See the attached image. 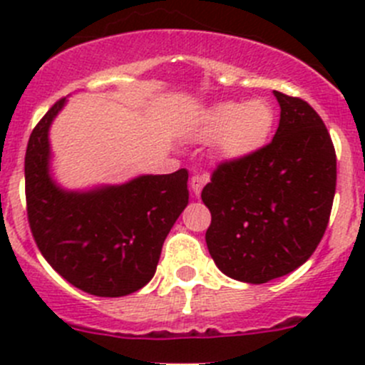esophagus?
<instances>
[{
  "mask_svg": "<svg viewBox=\"0 0 365 365\" xmlns=\"http://www.w3.org/2000/svg\"><path fill=\"white\" fill-rule=\"evenodd\" d=\"M208 180H210L208 175H194L192 178H190V187H192V192L196 194V196H200L203 187L208 183Z\"/></svg>",
  "mask_w": 365,
  "mask_h": 365,
  "instance_id": "1",
  "label": "esophagus"
}]
</instances>
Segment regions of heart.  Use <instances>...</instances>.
<instances>
[{"label": "heart", "instance_id": "1", "mask_svg": "<svg viewBox=\"0 0 365 365\" xmlns=\"http://www.w3.org/2000/svg\"><path fill=\"white\" fill-rule=\"evenodd\" d=\"M275 111L270 102L254 98L249 102H220L206 111L200 138L217 141L224 159L240 160L259 152L270 139Z\"/></svg>", "mask_w": 365, "mask_h": 365}]
</instances>
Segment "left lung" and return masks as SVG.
<instances>
[{"instance_id": "left-lung-1", "label": "left lung", "mask_w": 365, "mask_h": 365, "mask_svg": "<svg viewBox=\"0 0 365 365\" xmlns=\"http://www.w3.org/2000/svg\"><path fill=\"white\" fill-rule=\"evenodd\" d=\"M281 120L272 143L217 165L201 200L206 245L227 277L263 284L304 264L325 235L336 194V150L319 114L274 91Z\"/></svg>"}]
</instances>
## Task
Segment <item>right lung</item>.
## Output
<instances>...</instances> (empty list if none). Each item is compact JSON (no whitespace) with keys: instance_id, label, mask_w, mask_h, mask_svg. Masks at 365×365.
<instances>
[{"instance_id":"right-lung-1","label":"right lung","mask_w":365,"mask_h":365,"mask_svg":"<svg viewBox=\"0 0 365 365\" xmlns=\"http://www.w3.org/2000/svg\"><path fill=\"white\" fill-rule=\"evenodd\" d=\"M58 101L29 135L24 159L28 222L47 263L95 297H125L148 284L162 244L189 203L187 169L143 175L123 185L65 190L51 178L49 128Z\"/></svg>"}]
</instances>
